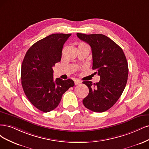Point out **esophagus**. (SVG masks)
I'll use <instances>...</instances> for the list:
<instances>
[{
    "mask_svg": "<svg viewBox=\"0 0 149 149\" xmlns=\"http://www.w3.org/2000/svg\"><path fill=\"white\" fill-rule=\"evenodd\" d=\"M74 83H75V85H79L81 84V81L79 80H74Z\"/></svg>",
    "mask_w": 149,
    "mask_h": 149,
    "instance_id": "34e87169",
    "label": "esophagus"
}]
</instances>
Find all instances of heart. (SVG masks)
Wrapping results in <instances>:
<instances>
[{
	"label": "heart",
	"instance_id": "1",
	"mask_svg": "<svg viewBox=\"0 0 149 149\" xmlns=\"http://www.w3.org/2000/svg\"><path fill=\"white\" fill-rule=\"evenodd\" d=\"M85 45V44H84V43H81V44H80V45Z\"/></svg>",
	"mask_w": 149,
	"mask_h": 149
}]
</instances>
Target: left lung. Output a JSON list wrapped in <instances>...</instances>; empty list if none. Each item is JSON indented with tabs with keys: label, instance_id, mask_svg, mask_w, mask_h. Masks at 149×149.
Instances as JSON below:
<instances>
[{
	"label": "left lung",
	"instance_id": "1",
	"mask_svg": "<svg viewBox=\"0 0 149 149\" xmlns=\"http://www.w3.org/2000/svg\"><path fill=\"white\" fill-rule=\"evenodd\" d=\"M77 36L90 46L92 69L100 76L96 84L83 81L89 89L83 100L84 105L94 112L106 111L116 103L125 88L129 72L126 57L121 47L107 36L79 33Z\"/></svg>",
	"mask_w": 149,
	"mask_h": 149
}]
</instances>
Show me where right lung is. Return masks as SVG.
Here are the masks:
<instances>
[{
    "label": "right lung",
    "mask_w": 149,
    "mask_h": 149,
    "mask_svg": "<svg viewBox=\"0 0 149 149\" xmlns=\"http://www.w3.org/2000/svg\"><path fill=\"white\" fill-rule=\"evenodd\" d=\"M71 34L55 33L32 45L24 57L21 69L22 85L33 106L47 113L59 104L62 95L74 86L72 80L53 79V69L60 62L65 42Z\"/></svg>",
    "instance_id": "right-lung-1"
}]
</instances>
